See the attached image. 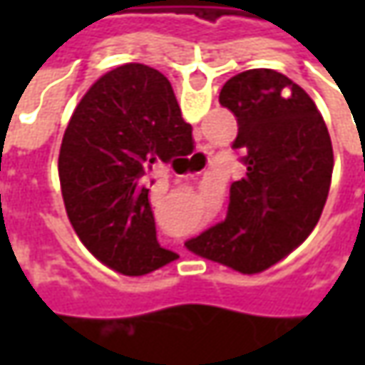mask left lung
Returning <instances> with one entry per match:
<instances>
[{"instance_id":"obj_1","label":"left lung","mask_w":365,"mask_h":365,"mask_svg":"<svg viewBox=\"0 0 365 365\" xmlns=\"http://www.w3.org/2000/svg\"><path fill=\"white\" fill-rule=\"evenodd\" d=\"M219 103L237 118L233 148L245 176L230 189L225 221L187 242V250L242 274L287 258L313 232L327 201L333 146L307 91L272 68L232 77Z\"/></svg>"}]
</instances>
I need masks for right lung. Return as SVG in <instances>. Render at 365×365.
<instances>
[{"mask_svg": "<svg viewBox=\"0 0 365 365\" xmlns=\"http://www.w3.org/2000/svg\"><path fill=\"white\" fill-rule=\"evenodd\" d=\"M170 81L140 63L99 77L73 111L58 154L66 215L85 247L125 276L176 259L156 242L146 176L192 146Z\"/></svg>", "mask_w": 365, "mask_h": 365, "instance_id": "add662e5", "label": "right lung"}]
</instances>
